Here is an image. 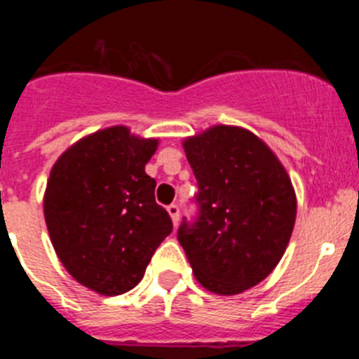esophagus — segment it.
<instances>
[{
    "mask_svg": "<svg viewBox=\"0 0 359 359\" xmlns=\"http://www.w3.org/2000/svg\"><path fill=\"white\" fill-rule=\"evenodd\" d=\"M167 212H169L170 219H172V223L177 224V221H180V207H177L176 203L169 205V207H167Z\"/></svg>",
    "mask_w": 359,
    "mask_h": 359,
    "instance_id": "1",
    "label": "esophagus"
}]
</instances>
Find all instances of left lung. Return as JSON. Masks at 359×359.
<instances>
[{
	"mask_svg": "<svg viewBox=\"0 0 359 359\" xmlns=\"http://www.w3.org/2000/svg\"><path fill=\"white\" fill-rule=\"evenodd\" d=\"M198 182V215L177 228L192 271L217 294L264 280L282 259L297 217V198L271 149L253 133L215 126L187 138Z\"/></svg>",
	"mask_w": 359,
	"mask_h": 359,
	"instance_id": "1",
	"label": "left lung"
}]
</instances>
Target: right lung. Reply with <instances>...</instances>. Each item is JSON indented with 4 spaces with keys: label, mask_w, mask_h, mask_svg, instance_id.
Returning <instances> with one entry per match:
<instances>
[{
    "label": "right lung",
    "mask_w": 359,
    "mask_h": 359,
    "mask_svg": "<svg viewBox=\"0 0 359 359\" xmlns=\"http://www.w3.org/2000/svg\"><path fill=\"white\" fill-rule=\"evenodd\" d=\"M156 147L115 126L72 145L50 172L44 219L57 257L75 280L106 297L133 290L172 231L145 174Z\"/></svg>",
    "instance_id": "add662e5"
}]
</instances>
